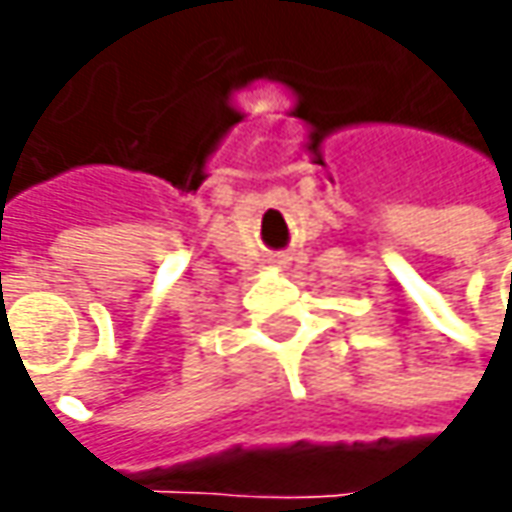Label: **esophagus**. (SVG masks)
<instances>
[{
	"label": "esophagus",
	"instance_id": "esophagus-1",
	"mask_svg": "<svg viewBox=\"0 0 512 512\" xmlns=\"http://www.w3.org/2000/svg\"><path fill=\"white\" fill-rule=\"evenodd\" d=\"M273 265H279V267H282V265H287V262H285V259H276V262H273Z\"/></svg>",
	"mask_w": 512,
	"mask_h": 512
}]
</instances>
